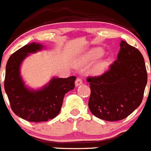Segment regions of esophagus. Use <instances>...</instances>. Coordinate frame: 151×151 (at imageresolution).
<instances>
[{
    "label": "esophagus",
    "instance_id": "1",
    "mask_svg": "<svg viewBox=\"0 0 151 151\" xmlns=\"http://www.w3.org/2000/svg\"><path fill=\"white\" fill-rule=\"evenodd\" d=\"M82 83H83V81H82V79L80 78H78L76 80V82H75L76 86H78L79 85L82 84Z\"/></svg>",
    "mask_w": 151,
    "mask_h": 151
}]
</instances>
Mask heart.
<instances>
[{"label": "heart", "mask_w": 151, "mask_h": 151, "mask_svg": "<svg viewBox=\"0 0 151 151\" xmlns=\"http://www.w3.org/2000/svg\"><path fill=\"white\" fill-rule=\"evenodd\" d=\"M103 54V50L100 48L94 49L91 50L84 58H83L82 63L83 64H90L92 63L95 59ZM106 68V62L105 61H100L96 62L95 65L92 66L91 69V73L95 76H99L104 72Z\"/></svg>", "instance_id": "b5f03b06"}]
</instances>
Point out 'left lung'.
<instances>
[{
	"label": "left lung",
	"instance_id": "1",
	"mask_svg": "<svg viewBox=\"0 0 151 151\" xmlns=\"http://www.w3.org/2000/svg\"><path fill=\"white\" fill-rule=\"evenodd\" d=\"M117 60L100 76L88 77L91 89L89 109L106 121L123 120L141 104L147 82L144 58L139 50L120 42Z\"/></svg>",
	"mask_w": 151,
	"mask_h": 151
}]
</instances>
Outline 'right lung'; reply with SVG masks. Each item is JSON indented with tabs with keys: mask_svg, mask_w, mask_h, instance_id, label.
Returning a JSON list of instances; mask_svg holds the SVG:
<instances>
[{
	"mask_svg": "<svg viewBox=\"0 0 151 151\" xmlns=\"http://www.w3.org/2000/svg\"><path fill=\"white\" fill-rule=\"evenodd\" d=\"M42 45L32 42L14 52L6 66L4 89L14 114L29 122L40 123L56 117L62 108L65 95L75 87L76 76L53 77L38 90L25 86L20 76L21 63L29 53L42 49Z\"/></svg>",
	"mask_w": 151,
	"mask_h": 151,
	"instance_id": "1",
	"label": "right lung"
}]
</instances>
